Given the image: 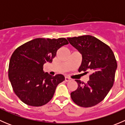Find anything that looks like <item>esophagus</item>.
Masks as SVG:
<instances>
[{
	"label": "esophagus",
	"instance_id": "obj_1",
	"mask_svg": "<svg viewBox=\"0 0 125 125\" xmlns=\"http://www.w3.org/2000/svg\"><path fill=\"white\" fill-rule=\"evenodd\" d=\"M65 81H66V82H69V81H70V80H71V79L70 77H65Z\"/></svg>",
	"mask_w": 125,
	"mask_h": 125
}]
</instances>
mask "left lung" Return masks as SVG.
I'll use <instances>...</instances> for the list:
<instances>
[{
  "mask_svg": "<svg viewBox=\"0 0 125 125\" xmlns=\"http://www.w3.org/2000/svg\"><path fill=\"white\" fill-rule=\"evenodd\" d=\"M67 39L82 56L79 71L90 70L91 73L86 83L75 80L78 88L71 93L72 100L85 108L96 105L113 86L117 68L115 55L109 46L94 36L85 35Z\"/></svg>",
  "mask_w": 125,
  "mask_h": 125,
  "instance_id": "8db88e82",
  "label": "left lung"
}]
</instances>
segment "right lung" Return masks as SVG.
I'll list each match as a JSON object with an SVG mask.
<instances>
[{"label":"right lung","instance_id":"obj_1","mask_svg":"<svg viewBox=\"0 0 125 125\" xmlns=\"http://www.w3.org/2000/svg\"><path fill=\"white\" fill-rule=\"evenodd\" d=\"M67 44L65 38H37L14 51L9 63L8 77L15 94L23 103L41 106L51 100L56 87L65 80V77L45 73L43 65L52 62L57 50Z\"/></svg>","mask_w":125,"mask_h":125}]
</instances>
